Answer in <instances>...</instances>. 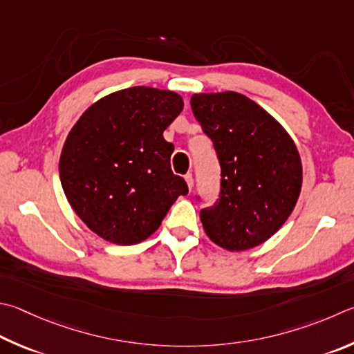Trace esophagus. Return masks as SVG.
<instances>
[{"label": "esophagus", "instance_id": "esophagus-1", "mask_svg": "<svg viewBox=\"0 0 354 354\" xmlns=\"http://www.w3.org/2000/svg\"><path fill=\"white\" fill-rule=\"evenodd\" d=\"M184 179H185V183H187L189 189L192 190V185H194V176H192V173H187V175L184 176Z\"/></svg>", "mask_w": 354, "mask_h": 354}]
</instances>
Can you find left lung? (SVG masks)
Instances as JSON below:
<instances>
[{
    "label": "left lung",
    "instance_id": "8db88e82",
    "mask_svg": "<svg viewBox=\"0 0 354 354\" xmlns=\"http://www.w3.org/2000/svg\"><path fill=\"white\" fill-rule=\"evenodd\" d=\"M221 165L220 199L201 210V223L218 246L239 252L277 232L297 203L301 160L294 140L271 114L234 91L190 99Z\"/></svg>",
    "mask_w": 354,
    "mask_h": 354
}]
</instances>
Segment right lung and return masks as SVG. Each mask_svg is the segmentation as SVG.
I'll return each mask as SVG.
<instances>
[{"instance_id": "obj_1", "label": "right lung", "mask_w": 354, "mask_h": 354, "mask_svg": "<svg viewBox=\"0 0 354 354\" xmlns=\"http://www.w3.org/2000/svg\"><path fill=\"white\" fill-rule=\"evenodd\" d=\"M183 108L176 93L133 86L102 97L71 128L60 181L94 234L122 246L144 241L178 196L189 194L170 169L175 147L162 136Z\"/></svg>"}]
</instances>
